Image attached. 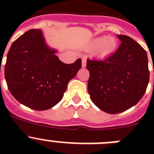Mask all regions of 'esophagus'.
Listing matches in <instances>:
<instances>
[{
  "label": "esophagus",
  "instance_id": "1",
  "mask_svg": "<svg viewBox=\"0 0 154 154\" xmlns=\"http://www.w3.org/2000/svg\"><path fill=\"white\" fill-rule=\"evenodd\" d=\"M82 68H85L86 66V59L85 58H82Z\"/></svg>",
  "mask_w": 154,
  "mask_h": 154
}]
</instances>
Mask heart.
<instances>
[{
    "mask_svg": "<svg viewBox=\"0 0 154 154\" xmlns=\"http://www.w3.org/2000/svg\"><path fill=\"white\" fill-rule=\"evenodd\" d=\"M93 48H98V54L101 56H108L112 55L117 48L118 43L112 37L102 36L97 38L92 42Z\"/></svg>",
    "mask_w": 154,
    "mask_h": 154,
    "instance_id": "heart-1",
    "label": "heart"
}]
</instances>
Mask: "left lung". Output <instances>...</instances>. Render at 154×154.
I'll list each match as a JSON object with an SVG mask.
<instances>
[{
  "instance_id": "obj_1",
  "label": "left lung",
  "mask_w": 154,
  "mask_h": 154,
  "mask_svg": "<svg viewBox=\"0 0 154 154\" xmlns=\"http://www.w3.org/2000/svg\"><path fill=\"white\" fill-rule=\"evenodd\" d=\"M121 44L103 59H87L88 91L96 106L109 114L124 112L138 103L149 79L146 51L126 35H117Z\"/></svg>"
}]
</instances>
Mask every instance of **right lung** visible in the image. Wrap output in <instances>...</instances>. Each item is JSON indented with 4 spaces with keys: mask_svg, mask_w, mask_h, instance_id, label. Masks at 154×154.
Masks as SVG:
<instances>
[{
    "mask_svg": "<svg viewBox=\"0 0 154 154\" xmlns=\"http://www.w3.org/2000/svg\"><path fill=\"white\" fill-rule=\"evenodd\" d=\"M45 43L42 31L31 29L12 43L5 76L20 103L35 110L51 109L62 100L69 82L82 67V59L65 64Z\"/></svg>",
    "mask_w": 154,
    "mask_h": 154,
    "instance_id": "right-lung-1",
    "label": "right lung"
}]
</instances>
